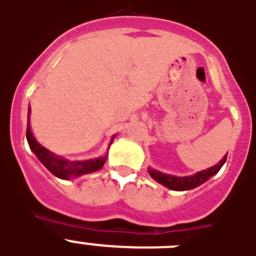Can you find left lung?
Wrapping results in <instances>:
<instances>
[{"label": "left lung", "instance_id": "8db88e82", "mask_svg": "<svg viewBox=\"0 0 256 256\" xmlns=\"http://www.w3.org/2000/svg\"><path fill=\"white\" fill-rule=\"evenodd\" d=\"M226 160L227 156H224L218 164H215V166L207 168V170L200 171V172H196V174L192 175V176H182V178H178V176L164 174V172L152 170V168H148V174L152 175L156 182H160V184L168 187L171 190H191V188H195V187L199 186V184H202L203 182H206L207 179L211 178L212 175L216 174V172L220 170V168H222L223 164H224Z\"/></svg>", "mask_w": 256, "mask_h": 256}]
</instances>
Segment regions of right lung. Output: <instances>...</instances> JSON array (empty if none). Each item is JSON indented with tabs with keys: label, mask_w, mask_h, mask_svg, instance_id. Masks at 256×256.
Returning <instances> with one entry per match:
<instances>
[{
	"label": "right lung",
	"mask_w": 256,
	"mask_h": 256,
	"mask_svg": "<svg viewBox=\"0 0 256 256\" xmlns=\"http://www.w3.org/2000/svg\"><path fill=\"white\" fill-rule=\"evenodd\" d=\"M26 138H28L30 148L33 150V152L37 156L38 160H41V164L52 174L61 179H69L72 176H80L82 174H88V172H92V171L100 170L104 164V162H106V158H96V160H76V162H70V160L58 158V156H53L49 150H46L44 146L38 144L36 138L33 136V134H32V132H30L29 124H28V128H26Z\"/></svg>",
	"instance_id": "add662e5"
}]
</instances>
